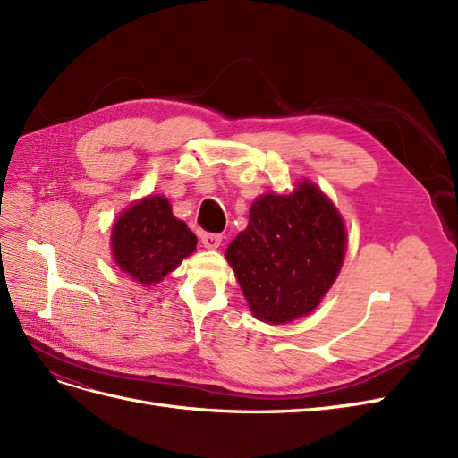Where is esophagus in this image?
<instances>
[{
	"instance_id": "34e87169",
	"label": "esophagus",
	"mask_w": 458,
	"mask_h": 458,
	"mask_svg": "<svg viewBox=\"0 0 458 458\" xmlns=\"http://www.w3.org/2000/svg\"><path fill=\"white\" fill-rule=\"evenodd\" d=\"M220 242H223V235L220 233H211V232L201 233V243L205 249H218Z\"/></svg>"
}]
</instances>
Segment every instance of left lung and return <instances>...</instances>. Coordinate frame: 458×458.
Returning a JSON list of instances; mask_svg holds the SVG:
<instances>
[{"label": "left lung", "mask_w": 458, "mask_h": 458, "mask_svg": "<svg viewBox=\"0 0 458 458\" xmlns=\"http://www.w3.org/2000/svg\"><path fill=\"white\" fill-rule=\"evenodd\" d=\"M344 250L341 213L316 184L302 181L291 194L270 191L253 201L226 260L253 316L287 323L314 312L341 272Z\"/></svg>", "instance_id": "8db88e82"}]
</instances>
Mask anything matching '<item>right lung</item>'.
Instances as JSON below:
<instances>
[{
  "label": "right lung",
  "instance_id": "obj_1",
  "mask_svg": "<svg viewBox=\"0 0 458 458\" xmlns=\"http://www.w3.org/2000/svg\"><path fill=\"white\" fill-rule=\"evenodd\" d=\"M194 232L174 218L164 196H148L120 215L112 228L117 267L142 285H152L196 250Z\"/></svg>",
  "mask_w": 458,
  "mask_h": 458
}]
</instances>
